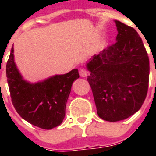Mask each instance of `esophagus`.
Segmentation results:
<instances>
[{"label": "esophagus", "mask_w": 156, "mask_h": 156, "mask_svg": "<svg viewBox=\"0 0 156 156\" xmlns=\"http://www.w3.org/2000/svg\"><path fill=\"white\" fill-rule=\"evenodd\" d=\"M79 74H80L81 77L85 78V77H87V70H86L84 68H81L80 69H79Z\"/></svg>", "instance_id": "obj_1"}]
</instances>
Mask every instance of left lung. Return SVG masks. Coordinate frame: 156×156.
I'll list each match as a JSON object with an SVG mask.
<instances>
[{
	"label": "left lung",
	"instance_id": "obj_1",
	"mask_svg": "<svg viewBox=\"0 0 156 156\" xmlns=\"http://www.w3.org/2000/svg\"><path fill=\"white\" fill-rule=\"evenodd\" d=\"M116 22V42L93 56L87 67L98 116L121 121L140 109L149 84V57L143 40L133 27Z\"/></svg>",
	"mask_w": 156,
	"mask_h": 156
}]
</instances>
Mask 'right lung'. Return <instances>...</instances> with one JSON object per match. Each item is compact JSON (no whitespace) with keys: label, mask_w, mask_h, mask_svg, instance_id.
Returning a JSON list of instances; mask_svg holds the SVG:
<instances>
[{"label":"right lung","mask_w":156,"mask_h":156,"mask_svg":"<svg viewBox=\"0 0 156 156\" xmlns=\"http://www.w3.org/2000/svg\"><path fill=\"white\" fill-rule=\"evenodd\" d=\"M6 77L14 108L24 120L44 129L62 123L66 105L73 81L79 78L77 69L31 84L23 80L13 61V48L6 64Z\"/></svg>","instance_id":"add662e5"}]
</instances>
